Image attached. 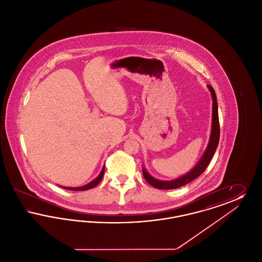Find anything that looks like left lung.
Wrapping results in <instances>:
<instances>
[{"mask_svg":"<svg viewBox=\"0 0 262 262\" xmlns=\"http://www.w3.org/2000/svg\"><path fill=\"white\" fill-rule=\"evenodd\" d=\"M210 92H211L212 100H213V107H212V126L211 135L209 138V142L207 145V148L204 151L202 157L200 158L199 163L189 171L187 174L182 176L181 178H178L173 181H161L153 178L150 176L149 173L142 168V174L146 182L151 185L152 187H156L158 189H173V188H179L190 183L194 179H196L199 176L202 174L209 163L211 161L212 157L216 151V148L219 143L220 138V125H219V117H218V105H217V98L215 91L211 85H207Z\"/></svg>","mask_w":262,"mask_h":262,"instance_id":"obj_1","label":"left lung"}]
</instances>
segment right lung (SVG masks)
I'll list each match as a JSON object with an SVG mask.
<instances>
[{"mask_svg": "<svg viewBox=\"0 0 262 262\" xmlns=\"http://www.w3.org/2000/svg\"><path fill=\"white\" fill-rule=\"evenodd\" d=\"M104 171H105V166L103 167V169H102V171H101V173H100L99 176L96 178V179H94L92 182H90L89 184L88 185H85V186H83V187H61L62 188H66V189H71V190H88L89 188H92V187H96L98 184H99L100 182H101V180H102V178H103V176H104Z\"/></svg>", "mask_w": 262, "mask_h": 262, "instance_id": "add662e5", "label": "right lung"}]
</instances>
